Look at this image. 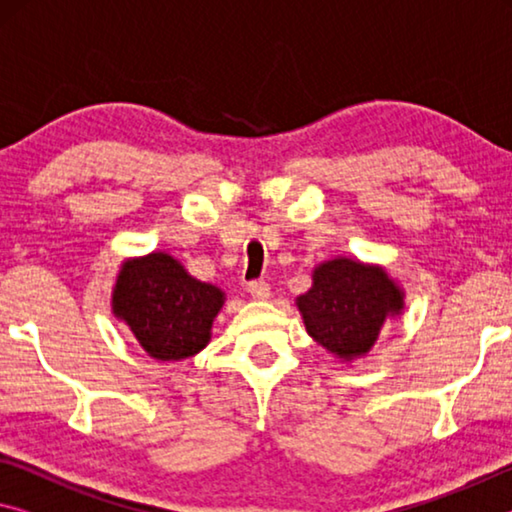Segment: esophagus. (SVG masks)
Listing matches in <instances>:
<instances>
[{
  "instance_id": "obj_1",
  "label": "esophagus",
  "mask_w": 512,
  "mask_h": 512,
  "mask_svg": "<svg viewBox=\"0 0 512 512\" xmlns=\"http://www.w3.org/2000/svg\"><path fill=\"white\" fill-rule=\"evenodd\" d=\"M248 293L255 300H266V298H271V287H268L264 280H253V282H248Z\"/></svg>"
}]
</instances>
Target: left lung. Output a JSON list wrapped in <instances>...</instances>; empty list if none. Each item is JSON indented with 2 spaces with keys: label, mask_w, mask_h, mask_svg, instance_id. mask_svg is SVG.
<instances>
[{
  "label": "left lung",
  "mask_w": 512,
  "mask_h": 512,
  "mask_svg": "<svg viewBox=\"0 0 512 512\" xmlns=\"http://www.w3.org/2000/svg\"><path fill=\"white\" fill-rule=\"evenodd\" d=\"M402 307V291L379 266L345 257L320 264L314 287L298 298L309 336L341 359L366 354L384 320Z\"/></svg>",
  "instance_id": "obj_1"
}]
</instances>
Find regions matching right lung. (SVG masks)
I'll list each match as a JSON object with an SVG mask.
<instances>
[{
    "label": "right lung",
    "mask_w": 512,
    "mask_h": 512,
    "mask_svg": "<svg viewBox=\"0 0 512 512\" xmlns=\"http://www.w3.org/2000/svg\"><path fill=\"white\" fill-rule=\"evenodd\" d=\"M221 307L223 291L196 280L167 253L128 259L112 291L115 314L160 361H180L201 352Z\"/></svg>",
    "instance_id": "obj_1"
}]
</instances>
